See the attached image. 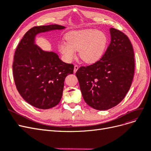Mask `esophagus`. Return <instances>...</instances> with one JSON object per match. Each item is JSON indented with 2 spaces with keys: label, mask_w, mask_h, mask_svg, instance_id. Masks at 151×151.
Segmentation results:
<instances>
[{
  "label": "esophagus",
  "mask_w": 151,
  "mask_h": 151,
  "mask_svg": "<svg viewBox=\"0 0 151 151\" xmlns=\"http://www.w3.org/2000/svg\"><path fill=\"white\" fill-rule=\"evenodd\" d=\"M78 68H79V66L77 65H74V72L76 73L77 72V70H78Z\"/></svg>",
  "instance_id": "1"
}]
</instances>
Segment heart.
Here are the masks:
<instances>
[{"instance_id": "b5f03b06", "label": "heart", "mask_w": 151, "mask_h": 151, "mask_svg": "<svg viewBox=\"0 0 151 151\" xmlns=\"http://www.w3.org/2000/svg\"><path fill=\"white\" fill-rule=\"evenodd\" d=\"M67 42H62L58 48L67 61L76 57V51L79 52L81 60L92 64L99 61L106 50L108 38L103 31L93 29L74 31L68 33Z\"/></svg>"}]
</instances>
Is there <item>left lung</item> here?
Here are the masks:
<instances>
[{
  "label": "left lung",
  "mask_w": 151,
  "mask_h": 151,
  "mask_svg": "<svg viewBox=\"0 0 151 151\" xmlns=\"http://www.w3.org/2000/svg\"><path fill=\"white\" fill-rule=\"evenodd\" d=\"M111 42L102 58L77 70L80 89L86 103L98 110H106L120 103L132 85L135 59L128 36L115 28L109 29Z\"/></svg>",
  "instance_id": "obj_1"
}]
</instances>
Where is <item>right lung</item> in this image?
<instances>
[{
  "instance_id": "right-lung-1",
  "label": "right lung",
  "mask_w": 151,
  "mask_h": 151,
  "mask_svg": "<svg viewBox=\"0 0 151 151\" xmlns=\"http://www.w3.org/2000/svg\"><path fill=\"white\" fill-rule=\"evenodd\" d=\"M58 24L35 26L26 32L16 50L12 65L16 88L25 101L39 109L53 108L60 101L66 76L74 66L53 52L43 51L35 43L36 35L63 29Z\"/></svg>"
}]
</instances>
